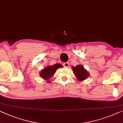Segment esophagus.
Wrapping results in <instances>:
<instances>
[{"label": "esophagus", "instance_id": "obj_1", "mask_svg": "<svg viewBox=\"0 0 123 123\" xmlns=\"http://www.w3.org/2000/svg\"><path fill=\"white\" fill-rule=\"evenodd\" d=\"M69 66V65L68 62H65V63H63V66L65 67H68Z\"/></svg>", "mask_w": 123, "mask_h": 123}]
</instances>
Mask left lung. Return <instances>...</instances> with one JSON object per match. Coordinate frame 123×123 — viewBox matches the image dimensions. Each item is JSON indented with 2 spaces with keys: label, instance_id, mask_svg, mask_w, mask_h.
<instances>
[{
  "label": "left lung",
  "instance_id": "left-lung-1",
  "mask_svg": "<svg viewBox=\"0 0 123 123\" xmlns=\"http://www.w3.org/2000/svg\"><path fill=\"white\" fill-rule=\"evenodd\" d=\"M72 69L74 75L80 81L85 80L89 74L82 65H77L76 67H72Z\"/></svg>",
  "mask_w": 123,
  "mask_h": 123
}]
</instances>
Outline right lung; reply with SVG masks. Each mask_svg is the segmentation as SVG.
Instances as JSON below:
<instances>
[{"mask_svg": "<svg viewBox=\"0 0 123 123\" xmlns=\"http://www.w3.org/2000/svg\"><path fill=\"white\" fill-rule=\"evenodd\" d=\"M60 67H62V66L59 63H56L53 66H50L46 67L43 69L42 71H41L40 76L43 79L48 80H49V78L52 77L53 75L55 73L57 69Z\"/></svg>", "mask_w": 123, "mask_h": 123, "instance_id": "obj_1", "label": "right lung"}]
</instances>
